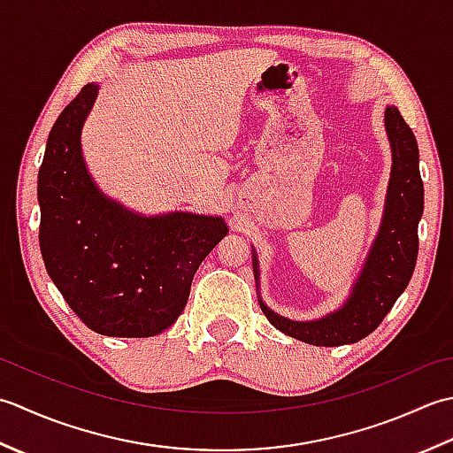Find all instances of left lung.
Instances as JSON below:
<instances>
[{
    "instance_id": "left-lung-1",
    "label": "left lung",
    "mask_w": 453,
    "mask_h": 453,
    "mask_svg": "<svg viewBox=\"0 0 453 453\" xmlns=\"http://www.w3.org/2000/svg\"><path fill=\"white\" fill-rule=\"evenodd\" d=\"M385 128L393 149V168L380 234L344 307L332 315L295 322L275 315L260 299L264 315L283 334L315 346H342L381 325L395 301L407 289L418 256V220L424 211V186L418 170V144L396 107H387ZM257 260L254 275L257 281Z\"/></svg>"
}]
</instances>
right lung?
<instances>
[{"instance_id":"right-lung-1","label":"right lung","mask_w":453,"mask_h":453,"mask_svg":"<svg viewBox=\"0 0 453 453\" xmlns=\"http://www.w3.org/2000/svg\"><path fill=\"white\" fill-rule=\"evenodd\" d=\"M97 84L54 123L39 170L41 254L68 307L97 334L146 338L186 309L193 275L228 228L219 217H141L109 201L89 178L80 134Z\"/></svg>"}]
</instances>
